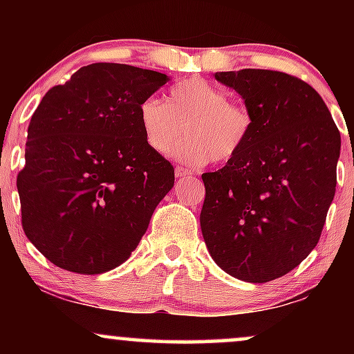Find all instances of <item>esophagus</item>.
Instances as JSON below:
<instances>
[{
	"instance_id": "esophagus-1",
	"label": "esophagus",
	"mask_w": 354,
	"mask_h": 354,
	"mask_svg": "<svg viewBox=\"0 0 354 354\" xmlns=\"http://www.w3.org/2000/svg\"><path fill=\"white\" fill-rule=\"evenodd\" d=\"M188 174H189L188 169L181 168V166H176V169H174V176L176 178H185V176H188Z\"/></svg>"
}]
</instances>
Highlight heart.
I'll return each mask as SVG.
<instances>
[{"label": "heart", "mask_w": 354, "mask_h": 354, "mask_svg": "<svg viewBox=\"0 0 354 354\" xmlns=\"http://www.w3.org/2000/svg\"><path fill=\"white\" fill-rule=\"evenodd\" d=\"M140 123L146 145L158 154L171 153L186 126L189 136L178 148V158L189 166L233 160L253 131L250 109L203 78L176 83L169 88L166 101L156 96L145 98L140 104Z\"/></svg>", "instance_id": "heart-1"}]
</instances>
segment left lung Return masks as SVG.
I'll use <instances>...</instances> for the list:
<instances>
[{
	"label": "left lung",
	"mask_w": 354,
	"mask_h": 354,
	"mask_svg": "<svg viewBox=\"0 0 354 354\" xmlns=\"http://www.w3.org/2000/svg\"><path fill=\"white\" fill-rule=\"evenodd\" d=\"M253 115L245 148L203 173L201 231L223 271L266 283L318 245L335 198L341 136L324 101L296 76L270 70L214 75Z\"/></svg>",
	"instance_id": "8db88e82"
}]
</instances>
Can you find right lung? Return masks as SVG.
Returning <instances> with one entry per match:
<instances>
[{"mask_svg":"<svg viewBox=\"0 0 354 354\" xmlns=\"http://www.w3.org/2000/svg\"><path fill=\"white\" fill-rule=\"evenodd\" d=\"M166 75L120 63L80 68L43 96L18 173L21 225L53 265L80 274L120 266L174 185L145 141L141 101Z\"/></svg>","mask_w":354,"mask_h":354,"instance_id":"add662e5","label":"right lung"}]
</instances>
